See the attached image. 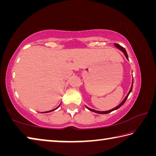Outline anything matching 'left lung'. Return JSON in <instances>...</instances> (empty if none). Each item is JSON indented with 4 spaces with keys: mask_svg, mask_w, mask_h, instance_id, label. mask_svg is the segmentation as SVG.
<instances>
[{
    "mask_svg": "<svg viewBox=\"0 0 156 156\" xmlns=\"http://www.w3.org/2000/svg\"><path fill=\"white\" fill-rule=\"evenodd\" d=\"M114 44H115V46L116 47H117L118 49H120L121 51H122L124 53V54H125V57L126 58V59H128V60H129V58H128L127 53H126V51L125 49L124 48V47H122V46H120V44H116V43H115ZM133 80H132V85H131V89H130V90H129V93L127 94V95H126V96L125 98V99L123 100V101H122V102H121V103H120L119 105H118V106H117V107H115V108H113V109H112L109 110V111H106V112H100V111H96V110H94V109H90V108H89L88 107H87V106H85V107H86L87 108V109H88L89 111H91V112H95V113H100V114H106V113H110V112H113V111H114V110L118 109V108H120L121 106H122V105L124 103H125V101H126V99H127V98H128V96H129V94H130L131 92V91H132V88H133Z\"/></svg>",
    "mask_w": 156,
    "mask_h": 156,
    "instance_id": "left-lung-1",
    "label": "left lung"
}]
</instances>
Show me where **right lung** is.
I'll return each mask as SVG.
<instances>
[{"mask_svg": "<svg viewBox=\"0 0 156 156\" xmlns=\"http://www.w3.org/2000/svg\"><path fill=\"white\" fill-rule=\"evenodd\" d=\"M60 105L57 108H56V109H52V110H50V111H49V112H42V113H48V112H52V111H54V110H56V109H57L59 107H60Z\"/></svg>", "mask_w": 156, "mask_h": 156, "instance_id": "add662e5", "label": "right lung"}]
</instances>
